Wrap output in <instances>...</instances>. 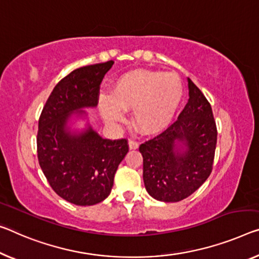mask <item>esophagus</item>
<instances>
[{
  "mask_svg": "<svg viewBox=\"0 0 259 259\" xmlns=\"http://www.w3.org/2000/svg\"><path fill=\"white\" fill-rule=\"evenodd\" d=\"M128 146H130V149H138L139 148V143L135 140H130Z\"/></svg>",
  "mask_w": 259,
  "mask_h": 259,
  "instance_id": "34e87169",
  "label": "esophagus"
}]
</instances>
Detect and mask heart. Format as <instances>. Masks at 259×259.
I'll use <instances>...</instances> for the list:
<instances>
[{"mask_svg": "<svg viewBox=\"0 0 259 259\" xmlns=\"http://www.w3.org/2000/svg\"><path fill=\"white\" fill-rule=\"evenodd\" d=\"M183 99V84L175 73L132 70L119 76L110 96H101L99 109L109 122H120L125 111L133 110L135 128L145 135H156L172 122Z\"/></svg>", "mask_w": 259, "mask_h": 259, "instance_id": "1", "label": "heart"}]
</instances>
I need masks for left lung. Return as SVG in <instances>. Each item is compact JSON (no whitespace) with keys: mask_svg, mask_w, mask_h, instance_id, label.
Returning <instances> with one entry per match:
<instances>
[{"mask_svg":"<svg viewBox=\"0 0 259 259\" xmlns=\"http://www.w3.org/2000/svg\"><path fill=\"white\" fill-rule=\"evenodd\" d=\"M189 96L177 120L139 147L146 190L156 200L181 201L212 172L218 139L212 107L190 78Z\"/></svg>","mask_w":259,"mask_h":259,"instance_id":"obj_1","label":"left lung"}]
</instances>
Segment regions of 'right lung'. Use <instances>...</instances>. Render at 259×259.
Masks as SVG:
<instances>
[{"label":"right lung","instance_id":"add662e5","mask_svg":"<svg viewBox=\"0 0 259 259\" xmlns=\"http://www.w3.org/2000/svg\"><path fill=\"white\" fill-rule=\"evenodd\" d=\"M113 63L71 71L55 85L39 117V165L54 192L78 206L96 205L109 197L118 165L128 152L127 139H103L91 127L78 135L67 131L70 113L98 104L101 83Z\"/></svg>","mask_w":259,"mask_h":259}]
</instances>
